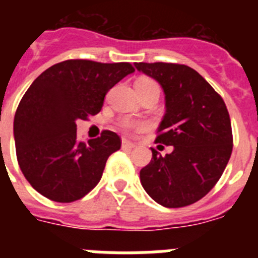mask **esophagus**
I'll return each mask as SVG.
<instances>
[{"label": "esophagus", "mask_w": 258, "mask_h": 258, "mask_svg": "<svg viewBox=\"0 0 258 258\" xmlns=\"http://www.w3.org/2000/svg\"><path fill=\"white\" fill-rule=\"evenodd\" d=\"M122 150H132L136 147V143L131 142V141H126V140H122V145H121Z\"/></svg>", "instance_id": "obj_1"}]
</instances>
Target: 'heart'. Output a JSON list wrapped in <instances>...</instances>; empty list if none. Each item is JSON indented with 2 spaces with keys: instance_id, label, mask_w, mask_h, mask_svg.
Wrapping results in <instances>:
<instances>
[{
  "instance_id": "heart-1",
  "label": "heart",
  "mask_w": 258,
  "mask_h": 258,
  "mask_svg": "<svg viewBox=\"0 0 258 258\" xmlns=\"http://www.w3.org/2000/svg\"><path fill=\"white\" fill-rule=\"evenodd\" d=\"M141 84V85H156L152 79H149V77H141L138 81L136 83ZM118 126L121 127L124 132H132V131H142L145 127H147V124L143 121H133L131 118H124L121 121L118 122Z\"/></svg>"
}]
</instances>
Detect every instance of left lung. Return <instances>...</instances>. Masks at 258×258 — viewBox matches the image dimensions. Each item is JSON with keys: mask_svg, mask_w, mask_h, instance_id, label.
<instances>
[{"mask_svg": "<svg viewBox=\"0 0 258 258\" xmlns=\"http://www.w3.org/2000/svg\"><path fill=\"white\" fill-rule=\"evenodd\" d=\"M134 66L163 86L166 112L155 142L173 146L165 156L151 149V161L141 169V183L160 206H190L214 187L231 156L232 131L226 104L188 66L163 61Z\"/></svg>", "mask_w": 258, "mask_h": 258, "instance_id": "8db88e82", "label": "left lung"}]
</instances>
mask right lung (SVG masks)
<instances>
[{
	"mask_svg": "<svg viewBox=\"0 0 258 258\" xmlns=\"http://www.w3.org/2000/svg\"><path fill=\"white\" fill-rule=\"evenodd\" d=\"M131 63L70 59L51 66L32 83L14 117L18 164L37 192L58 203L84 198L101 181L106 161L121 147L111 131L88 142L77 138L76 121L97 115L104 97Z\"/></svg>",
	"mask_w": 258,
	"mask_h": 258,
	"instance_id": "right-lung-1",
	"label": "right lung"
}]
</instances>
